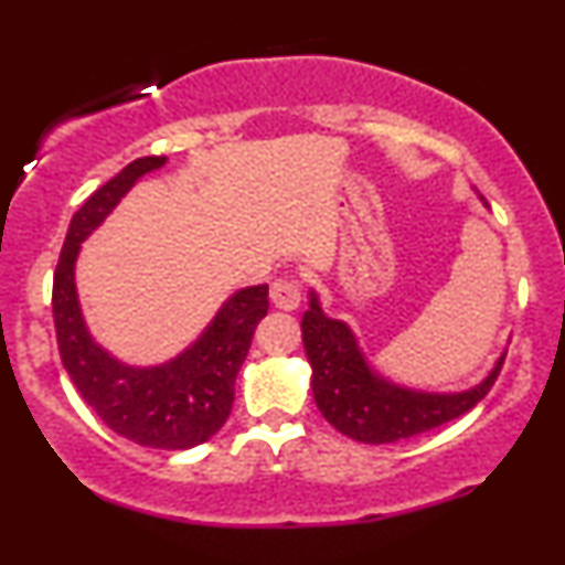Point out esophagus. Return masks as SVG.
I'll list each match as a JSON object with an SVG mask.
<instances>
[{"label":"esophagus","instance_id":"obj_1","mask_svg":"<svg viewBox=\"0 0 565 565\" xmlns=\"http://www.w3.org/2000/svg\"><path fill=\"white\" fill-rule=\"evenodd\" d=\"M270 300H274L278 310H295L302 300L300 278L295 276L278 278V281H274V287H270Z\"/></svg>","mask_w":565,"mask_h":565}]
</instances>
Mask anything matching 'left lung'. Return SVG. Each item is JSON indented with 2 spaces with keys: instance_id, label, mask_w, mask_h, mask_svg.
Listing matches in <instances>:
<instances>
[{
  "instance_id": "8db88e82",
  "label": "left lung",
  "mask_w": 565,
  "mask_h": 565,
  "mask_svg": "<svg viewBox=\"0 0 565 565\" xmlns=\"http://www.w3.org/2000/svg\"><path fill=\"white\" fill-rule=\"evenodd\" d=\"M302 342L313 369L316 406L342 436L361 444H395L462 417L491 391L504 364L502 353L489 377L459 393L401 387L369 366L353 329L329 319L316 291H310V308L302 316Z\"/></svg>"
}]
</instances>
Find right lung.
Instances as JSON below:
<instances>
[{"label": "right lung", "instance_id": "right-lung-1", "mask_svg": "<svg viewBox=\"0 0 565 565\" xmlns=\"http://www.w3.org/2000/svg\"><path fill=\"white\" fill-rule=\"evenodd\" d=\"M164 164L167 157L135 159L71 217L53 278V319L63 366L103 423L140 446L191 449L215 436L228 419L236 374L257 323L268 313V284L231 295L199 340L167 364L129 366L93 340L74 281L84 238L111 215L142 174Z\"/></svg>", "mask_w": 565, "mask_h": 565}]
</instances>
